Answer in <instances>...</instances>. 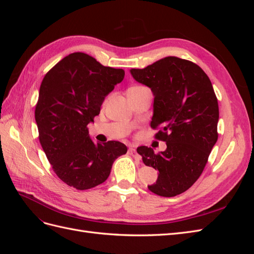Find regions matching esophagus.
<instances>
[{"mask_svg": "<svg viewBox=\"0 0 254 254\" xmlns=\"http://www.w3.org/2000/svg\"><path fill=\"white\" fill-rule=\"evenodd\" d=\"M128 155H130V156L133 157V158H137V152H136L135 148H133V147H129Z\"/></svg>", "mask_w": 254, "mask_h": 254, "instance_id": "1", "label": "esophagus"}]
</instances>
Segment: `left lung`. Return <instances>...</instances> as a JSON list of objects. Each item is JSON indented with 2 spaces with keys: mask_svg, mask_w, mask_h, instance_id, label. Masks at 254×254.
Here are the masks:
<instances>
[{
  "mask_svg": "<svg viewBox=\"0 0 254 254\" xmlns=\"http://www.w3.org/2000/svg\"><path fill=\"white\" fill-rule=\"evenodd\" d=\"M130 74L153 94L150 126L166 149L155 153L139 147L145 165L158 170V179L148 190L174 197L189 190L200 177L217 142L218 103L212 83L200 66L175 56L160 59Z\"/></svg>",
  "mask_w": 254,
  "mask_h": 254,
  "instance_id": "1",
  "label": "left lung"
}]
</instances>
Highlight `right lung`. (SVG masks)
<instances>
[{"mask_svg": "<svg viewBox=\"0 0 254 254\" xmlns=\"http://www.w3.org/2000/svg\"><path fill=\"white\" fill-rule=\"evenodd\" d=\"M122 68L104 66L84 53H73L52 67L39 90L35 119L53 171L67 186L89 190L105 182L127 147L118 141L94 143L88 125L124 79Z\"/></svg>", "mask_w": 254, "mask_h": 254, "instance_id": "obj_1", "label": "right lung"}]
</instances>
